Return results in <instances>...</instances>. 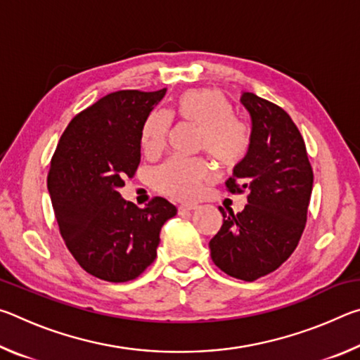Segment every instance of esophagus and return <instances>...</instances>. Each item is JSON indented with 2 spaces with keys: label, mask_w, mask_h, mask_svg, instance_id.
Wrapping results in <instances>:
<instances>
[{
  "label": "esophagus",
  "mask_w": 360,
  "mask_h": 360,
  "mask_svg": "<svg viewBox=\"0 0 360 360\" xmlns=\"http://www.w3.org/2000/svg\"><path fill=\"white\" fill-rule=\"evenodd\" d=\"M197 208H198V205H195V203H184V205L178 206V212L179 214H184V212H191Z\"/></svg>",
  "instance_id": "34e87169"
}]
</instances>
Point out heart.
Returning <instances> with one entry per match:
<instances>
[{"instance_id": "1", "label": "heart", "mask_w": 360, "mask_h": 360, "mask_svg": "<svg viewBox=\"0 0 360 360\" xmlns=\"http://www.w3.org/2000/svg\"><path fill=\"white\" fill-rule=\"evenodd\" d=\"M174 115L198 127L197 146L206 150L224 168H233L245 160L251 146V131L235 115V108L221 90L191 89L174 100ZM172 117L155 109L146 117L141 144L146 154L155 155L167 144ZM158 192L176 200L197 198L212 179V168L205 158L172 157L158 167L154 176Z\"/></svg>"}]
</instances>
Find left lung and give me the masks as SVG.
<instances>
[{"instance_id":"1","label":"left lung","mask_w":360,"mask_h":360,"mask_svg":"<svg viewBox=\"0 0 360 360\" xmlns=\"http://www.w3.org/2000/svg\"><path fill=\"white\" fill-rule=\"evenodd\" d=\"M241 103L251 114V146L225 184L231 193L248 191V205L238 214L219 208L224 224L210 249L229 276L255 281L295 251L307 224L313 168L300 131L283 108L251 92L241 95Z\"/></svg>"}]
</instances>
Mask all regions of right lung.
I'll return each mask as SVG.
<instances>
[{
	"mask_svg": "<svg viewBox=\"0 0 360 360\" xmlns=\"http://www.w3.org/2000/svg\"><path fill=\"white\" fill-rule=\"evenodd\" d=\"M167 94L119 90L66 127L47 174L60 235L85 271L109 283L138 278L157 257L162 225L176 206L162 197L144 208L120 197L141 160V129Z\"/></svg>",
	"mask_w": 360,
	"mask_h": 360,
	"instance_id": "right-lung-1",
	"label": "right lung"
}]
</instances>
